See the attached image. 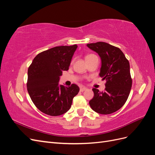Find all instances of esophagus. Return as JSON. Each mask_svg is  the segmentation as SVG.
<instances>
[{"label": "esophagus", "mask_w": 155, "mask_h": 155, "mask_svg": "<svg viewBox=\"0 0 155 155\" xmlns=\"http://www.w3.org/2000/svg\"><path fill=\"white\" fill-rule=\"evenodd\" d=\"M87 88H85V87H82V88H80V91L81 92H84V91H85L86 90H87Z\"/></svg>", "instance_id": "1"}]
</instances>
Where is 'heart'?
I'll return each instance as SVG.
<instances>
[{"label": "heart", "instance_id": "obj_1", "mask_svg": "<svg viewBox=\"0 0 155 155\" xmlns=\"http://www.w3.org/2000/svg\"><path fill=\"white\" fill-rule=\"evenodd\" d=\"M93 55H92V54L88 55H87V56H86V58H89V57H91V56H93Z\"/></svg>", "mask_w": 155, "mask_h": 155}]
</instances>
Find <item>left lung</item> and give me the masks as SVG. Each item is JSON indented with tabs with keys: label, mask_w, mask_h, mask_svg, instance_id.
<instances>
[{
	"label": "left lung",
	"mask_w": 155,
	"mask_h": 155,
	"mask_svg": "<svg viewBox=\"0 0 155 155\" xmlns=\"http://www.w3.org/2000/svg\"><path fill=\"white\" fill-rule=\"evenodd\" d=\"M101 59L100 76L106 79L104 92L92 88L94 97L89 101L93 110L101 114H109L125 104L132 87L130 65L120 48L104 42L87 44Z\"/></svg>",
	"instance_id": "left-lung-1"
}]
</instances>
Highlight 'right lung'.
Segmentation results:
<instances>
[{
  "instance_id": "add662e5",
  "label": "right lung",
  "mask_w": 155,
  "mask_h": 155,
  "mask_svg": "<svg viewBox=\"0 0 155 155\" xmlns=\"http://www.w3.org/2000/svg\"><path fill=\"white\" fill-rule=\"evenodd\" d=\"M78 46H55L37 55L28 70L27 89L34 105L52 116L67 112L79 88L59 85L63 71L68 70Z\"/></svg>"
}]
</instances>
